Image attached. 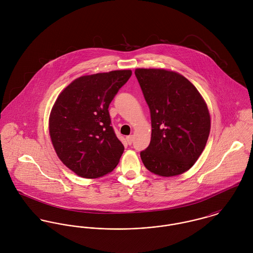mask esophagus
<instances>
[{
  "label": "esophagus",
  "mask_w": 253,
  "mask_h": 253,
  "mask_svg": "<svg viewBox=\"0 0 253 253\" xmlns=\"http://www.w3.org/2000/svg\"><path fill=\"white\" fill-rule=\"evenodd\" d=\"M126 141H127V143H128V144H131V143H132V141H133V135L126 136Z\"/></svg>",
  "instance_id": "obj_1"
}]
</instances>
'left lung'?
<instances>
[{
  "label": "left lung",
  "mask_w": 253,
  "mask_h": 253,
  "mask_svg": "<svg viewBox=\"0 0 253 253\" xmlns=\"http://www.w3.org/2000/svg\"><path fill=\"white\" fill-rule=\"evenodd\" d=\"M150 109L152 134L140 152L145 168L169 177L190 169L203 153L211 131V116L195 85L178 73L135 70Z\"/></svg>",
  "instance_id": "8db88e82"
}]
</instances>
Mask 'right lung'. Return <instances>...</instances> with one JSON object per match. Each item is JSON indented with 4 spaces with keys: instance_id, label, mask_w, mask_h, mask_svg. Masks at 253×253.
<instances>
[{
    "instance_id": "obj_1",
    "label": "right lung",
    "mask_w": 253,
    "mask_h": 253,
    "mask_svg": "<svg viewBox=\"0 0 253 253\" xmlns=\"http://www.w3.org/2000/svg\"><path fill=\"white\" fill-rule=\"evenodd\" d=\"M131 74L83 76L58 95L49 116V135L58 158L77 175L98 178L119 164L125 147L111 126L108 108Z\"/></svg>"
}]
</instances>
